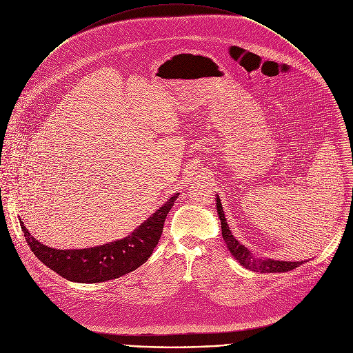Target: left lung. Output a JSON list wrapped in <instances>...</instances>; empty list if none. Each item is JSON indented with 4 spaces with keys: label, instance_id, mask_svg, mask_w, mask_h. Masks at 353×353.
Listing matches in <instances>:
<instances>
[{
    "label": "left lung",
    "instance_id": "left-lung-1",
    "mask_svg": "<svg viewBox=\"0 0 353 353\" xmlns=\"http://www.w3.org/2000/svg\"><path fill=\"white\" fill-rule=\"evenodd\" d=\"M216 210H218V215L221 219V225H222V236L223 240L228 245V248L230 250L232 256L245 268L253 270V271H260V272H286L290 270H294L296 267H299L300 264H303V261H297V263H292V261H274V260H256L251 256L250 251L240 244L232 234L229 225L226 222L225 214H223V208L221 204L219 196H216Z\"/></svg>",
    "mask_w": 353,
    "mask_h": 353
}]
</instances>
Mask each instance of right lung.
Segmentation results:
<instances>
[{"label": "right lung", "instance_id": "add662e5", "mask_svg": "<svg viewBox=\"0 0 353 353\" xmlns=\"http://www.w3.org/2000/svg\"><path fill=\"white\" fill-rule=\"evenodd\" d=\"M179 194L166 201L130 236L103 245L81 250L50 248L30 236L21 221L26 243L33 254L63 278L79 283H96L120 278L141 267L152 254L163 232L165 219Z\"/></svg>", "mask_w": 353, "mask_h": 353}]
</instances>
